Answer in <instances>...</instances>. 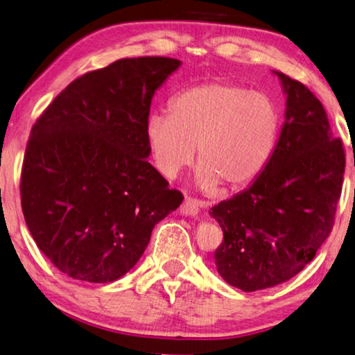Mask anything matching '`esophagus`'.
<instances>
[{
	"mask_svg": "<svg viewBox=\"0 0 355 355\" xmlns=\"http://www.w3.org/2000/svg\"><path fill=\"white\" fill-rule=\"evenodd\" d=\"M202 207V202L196 200L193 198H187L183 200L182 207H180V213L183 216H198V213Z\"/></svg>",
	"mask_w": 355,
	"mask_h": 355,
	"instance_id": "esophagus-1",
	"label": "esophagus"
}]
</instances>
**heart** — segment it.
<instances>
[{
	"label": "heart",
	"mask_w": 355,
	"mask_h": 355,
	"mask_svg": "<svg viewBox=\"0 0 355 355\" xmlns=\"http://www.w3.org/2000/svg\"><path fill=\"white\" fill-rule=\"evenodd\" d=\"M281 115L267 94L234 83L213 82L184 89L171 112H155L145 139L155 167L175 178L193 164L198 145V187L240 188L266 171L277 150Z\"/></svg>",
	"instance_id": "1"
}]
</instances>
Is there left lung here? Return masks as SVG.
I'll return each instance as SVG.
<instances>
[{"mask_svg": "<svg viewBox=\"0 0 355 355\" xmlns=\"http://www.w3.org/2000/svg\"><path fill=\"white\" fill-rule=\"evenodd\" d=\"M273 74L286 110L272 161L248 188L210 210L224 234L218 273L245 292L284 283L313 261L334 227L346 164L319 99L283 72Z\"/></svg>", "mask_w": 355, "mask_h": 355, "instance_id": "1", "label": "left lung"}]
</instances>
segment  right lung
I'll return each mask as SVG.
<instances>
[{
    "label": "right lung",
    "instance_id": "right-lung-1",
    "mask_svg": "<svg viewBox=\"0 0 355 355\" xmlns=\"http://www.w3.org/2000/svg\"><path fill=\"white\" fill-rule=\"evenodd\" d=\"M182 61L123 58L69 83L31 129L21 210L37 248L67 277L112 283L183 196L147 161L156 89Z\"/></svg>",
    "mask_w": 355,
    "mask_h": 355
}]
</instances>
